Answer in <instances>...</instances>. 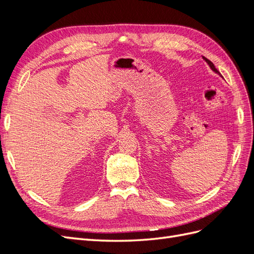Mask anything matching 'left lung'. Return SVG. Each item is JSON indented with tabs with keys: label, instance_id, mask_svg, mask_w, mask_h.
<instances>
[{
	"label": "left lung",
	"instance_id": "obj_1",
	"mask_svg": "<svg viewBox=\"0 0 254 254\" xmlns=\"http://www.w3.org/2000/svg\"><path fill=\"white\" fill-rule=\"evenodd\" d=\"M203 59H204V60H205V61H206V64H209V65H210V67H211V68H212V70H213V71H214V72H215V73H217V74H219V72H218V71H217V68H216V67H215V65H214V64H213V63H212V61H210V60H209V59H206V58H205V57H203Z\"/></svg>",
	"mask_w": 254,
	"mask_h": 254
}]
</instances>
